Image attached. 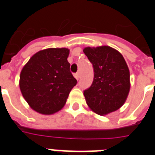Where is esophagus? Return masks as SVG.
I'll list each match as a JSON object with an SVG mask.
<instances>
[{
    "label": "esophagus",
    "mask_w": 155,
    "mask_h": 155,
    "mask_svg": "<svg viewBox=\"0 0 155 155\" xmlns=\"http://www.w3.org/2000/svg\"><path fill=\"white\" fill-rule=\"evenodd\" d=\"M74 77L76 78V79L78 80V79H79V72H76V73L74 74Z\"/></svg>",
    "instance_id": "obj_1"
}]
</instances>
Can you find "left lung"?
Returning a JSON list of instances; mask_svg holds the SVG:
<instances>
[{
    "mask_svg": "<svg viewBox=\"0 0 155 155\" xmlns=\"http://www.w3.org/2000/svg\"><path fill=\"white\" fill-rule=\"evenodd\" d=\"M93 64L94 80L83 91L87 104L98 115H107L125 103L130 88V71L124 58L108 46L86 48Z\"/></svg>",
    "mask_w": 155,
    "mask_h": 155,
    "instance_id": "8db88e82",
    "label": "left lung"
}]
</instances>
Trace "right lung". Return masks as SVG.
I'll return each mask as SVG.
<instances>
[{
  "label": "right lung",
  "mask_w": 155,
  "mask_h": 155,
  "mask_svg": "<svg viewBox=\"0 0 155 155\" xmlns=\"http://www.w3.org/2000/svg\"><path fill=\"white\" fill-rule=\"evenodd\" d=\"M67 48H49L35 54L20 74L22 96L33 110L51 115L64 107L77 80L70 72Z\"/></svg>",
  "instance_id": "1"
}]
</instances>
